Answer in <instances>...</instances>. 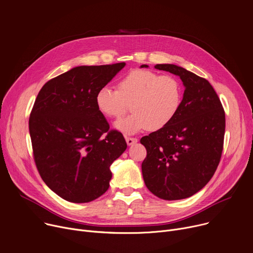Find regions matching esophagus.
Returning a JSON list of instances; mask_svg holds the SVG:
<instances>
[{
  "mask_svg": "<svg viewBox=\"0 0 253 253\" xmlns=\"http://www.w3.org/2000/svg\"><path fill=\"white\" fill-rule=\"evenodd\" d=\"M125 139H126V142H127L128 145H132V144H134V143L138 141V139H137L136 137H130V136H126Z\"/></svg>",
  "mask_w": 253,
  "mask_h": 253,
  "instance_id": "esophagus-1",
  "label": "esophagus"
}]
</instances>
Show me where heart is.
<instances>
[{
	"label": "heart",
	"mask_w": 253,
	"mask_h": 253,
	"mask_svg": "<svg viewBox=\"0 0 253 253\" xmlns=\"http://www.w3.org/2000/svg\"><path fill=\"white\" fill-rule=\"evenodd\" d=\"M182 97L181 84L172 76L134 70L124 76L117 89L101 86L96 93L98 111L108 119H118L129 109L133 114L115 123L119 131L135 134L167 127L176 116Z\"/></svg>",
	"instance_id": "heart-1"
}]
</instances>
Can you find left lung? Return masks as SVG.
<instances>
[{"label":"left lung","instance_id":"1","mask_svg":"<svg viewBox=\"0 0 253 253\" xmlns=\"http://www.w3.org/2000/svg\"><path fill=\"white\" fill-rule=\"evenodd\" d=\"M154 67L178 76L186 89L174 119L141 138L147 152L142 175L147 189L156 197L168 201L186 199L202 190L219 166L225 112L206 79L174 64Z\"/></svg>","mask_w":253,"mask_h":253}]
</instances>
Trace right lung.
Instances as JSON below:
<instances>
[{"mask_svg": "<svg viewBox=\"0 0 253 253\" xmlns=\"http://www.w3.org/2000/svg\"><path fill=\"white\" fill-rule=\"evenodd\" d=\"M125 62L78 66L45 84L29 117L37 170L48 188L72 203H88L110 186L111 165L126 149L95 104Z\"/></svg>", "mask_w": 253, "mask_h": 253, "instance_id": "add662e5", "label": "right lung"}]
</instances>
